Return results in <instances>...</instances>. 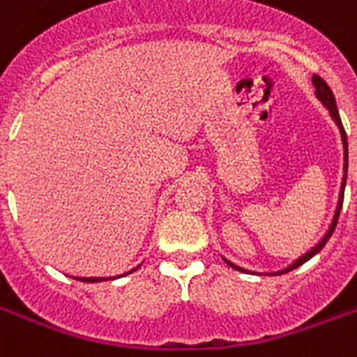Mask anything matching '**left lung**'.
<instances>
[{
    "instance_id": "1",
    "label": "left lung",
    "mask_w": 357,
    "mask_h": 357,
    "mask_svg": "<svg viewBox=\"0 0 357 357\" xmlns=\"http://www.w3.org/2000/svg\"><path fill=\"white\" fill-rule=\"evenodd\" d=\"M312 82H314V88H315V95H317V99L329 109L331 116H333V120L337 122L338 130H340V137H342V145H344V178H342V185H340V195H338V204H337V210H335V218H333V224H331L329 231L325 233V237H323L317 245H315L310 252H306V255L302 256V258H298L296 262L292 264V266H289L287 269H283V271H279L277 275H281V273H287V271H291V269L298 268V266H302L304 262H307L312 256H315L319 250H321L325 245H327V241H329V237L333 235V231H335V227H337V222H338V214H340V208H342V201H344V185H346V172H348V141H346V132H344V126H342V122H340V114H338V109H337V101H335V95H333V91H331V88L327 86V82L323 80L321 76H317V74H314V78H312ZM227 262V260H225ZM231 268L239 269V271H245L243 268H239V266H235V264L227 262Z\"/></svg>"
}]
</instances>
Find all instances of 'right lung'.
<instances>
[{"label": "right lung", "instance_id": "right-lung-1", "mask_svg": "<svg viewBox=\"0 0 357 357\" xmlns=\"http://www.w3.org/2000/svg\"><path fill=\"white\" fill-rule=\"evenodd\" d=\"M135 269H132V271H135ZM132 271H128V273H132ZM74 279L84 281V283H99V281H107V279H110V277H107V279H105V277H74Z\"/></svg>", "mask_w": 357, "mask_h": 357}]
</instances>
